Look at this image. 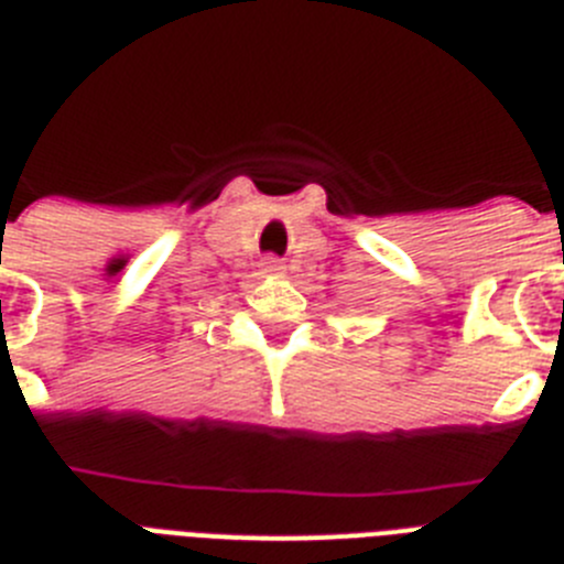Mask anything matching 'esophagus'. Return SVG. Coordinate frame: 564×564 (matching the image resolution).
Returning <instances> with one entry per match:
<instances>
[{"label": "esophagus", "instance_id": "esophagus-1", "mask_svg": "<svg viewBox=\"0 0 564 564\" xmlns=\"http://www.w3.org/2000/svg\"><path fill=\"white\" fill-rule=\"evenodd\" d=\"M262 271H265L268 276H282V273H285V265H282L276 257H268L265 262H262Z\"/></svg>", "mask_w": 564, "mask_h": 564}]
</instances>
